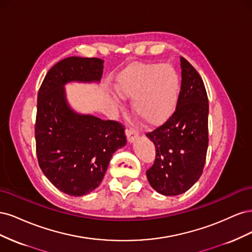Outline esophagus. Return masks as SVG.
<instances>
[{
  "label": "esophagus",
  "instance_id": "34e87169",
  "mask_svg": "<svg viewBox=\"0 0 252 252\" xmlns=\"http://www.w3.org/2000/svg\"><path fill=\"white\" fill-rule=\"evenodd\" d=\"M126 136H127V140L128 142L132 143L136 138L139 136V132L135 130V129H132V128H129L126 130Z\"/></svg>",
  "mask_w": 252,
  "mask_h": 252
}]
</instances>
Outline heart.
Instances as JSON below:
<instances>
[{
  "label": "heart",
  "instance_id": "1",
  "mask_svg": "<svg viewBox=\"0 0 252 252\" xmlns=\"http://www.w3.org/2000/svg\"><path fill=\"white\" fill-rule=\"evenodd\" d=\"M120 96L132 100V110L148 125H158L175 109L180 77L169 64H138L122 72L116 82Z\"/></svg>",
  "mask_w": 252,
  "mask_h": 252
}]
</instances>
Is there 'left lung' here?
Instances as JSON below:
<instances>
[{
  "mask_svg": "<svg viewBox=\"0 0 252 252\" xmlns=\"http://www.w3.org/2000/svg\"><path fill=\"white\" fill-rule=\"evenodd\" d=\"M181 59L182 83L177 108L165 123L146 133L156 146L155 164L146 172L163 195L186 192L200 179L208 148V97L203 80Z\"/></svg>",
  "mask_w": 252,
  "mask_h": 252,
  "instance_id": "obj_1",
  "label": "left lung"
}]
</instances>
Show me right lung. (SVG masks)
<instances>
[{"mask_svg": "<svg viewBox=\"0 0 252 252\" xmlns=\"http://www.w3.org/2000/svg\"><path fill=\"white\" fill-rule=\"evenodd\" d=\"M103 64L97 58H66L50 68L37 94V161L53 186L71 196L100 185L112 155L127 143L119 122L78 113L67 102L66 84L98 83Z\"/></svg>", "mask_w": 252, "mask_h": 252, "instance_id": "1", "label": "right lung"}]
</instances>
